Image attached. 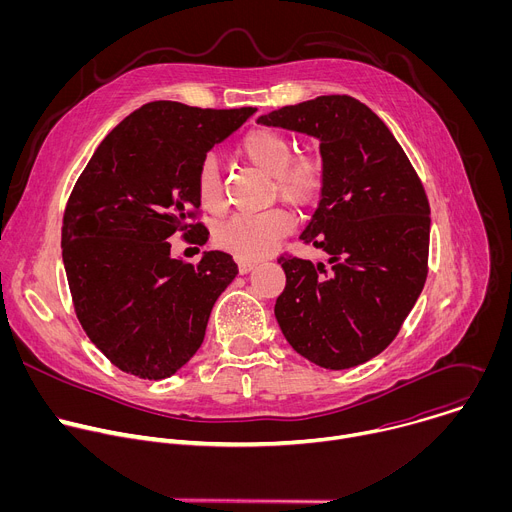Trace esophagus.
<instances>
[{"mask_svg":"<svg viewBox=\"0 0 512 512\" xmlns=\"http://www.w3.org/2000/svg\"><path fill=\"white\" fill-rule=\"evenodd\" d=\"M237 265H239V273L245 275L255 267V261H237Z\"/></svg>","mask_w":512,"mask_h":512,"instance_id":"obj_1","label":"esophagus"}]
</instances>
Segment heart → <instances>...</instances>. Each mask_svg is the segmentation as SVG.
I'll return each instance as SVG.
<instances>
[{"instance_id":"obj_1","label":"heart","mask_w":512,"mask_h":512,"mask_svg":"<svg viewBox=\"0 0 512 512\" xmlns=\"http://www.w3.org/2000/svg\"><path fill=\"white\" fill-rule=\"evenodd\" d=\"M239 154L271 176V194L302 210L318 200L326 184V162L318 152L294 154V141L271 127H255L239 141ZM196 198L206 212L225 206L221 174L212 160L200 162L194 178ZM289 216L281 208L235 214L214 231V245L239 261H255L289 233Z\"/></svg>"}]
</instances>
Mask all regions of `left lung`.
Listing matches in <instances>:
<instances>
[{"mask_svg":"<svg viewBox=\"0 0 512 512\" xmlns=\"http://www.w3.org/2000/svg\"><path fill=\"white\" fill-rule=\"evenodd\" d=\"M320 139L322 200L300 239L330 267L279 257L285 289L275 318L298 354L330 371L381 354L427 277L429 202L389 127L348 95H324L257 119Z\"/></svg>","mask_w":512,"mask_h":512,"instance_id":"8db88e82","label":"left lung"}]
</instances>
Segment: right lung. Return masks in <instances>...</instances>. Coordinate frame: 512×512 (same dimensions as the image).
Masks as SVG:
<instances>
[{
	"mask_svg": "<svg viewBox=\"0 0 512 512\" xmlns=\"http://www.w3.org/2000/svg\"><path fill=\"white\" fill-rule=\"evenodd\" d=\"M257 109L145 103L95 150L62 218V261L77 318L127 375L172 377L204 340L210 310L239 269L206 251L198 265L170 255V237L204 245L194 178L216 143Z\"/></svg>",
	"mask_w": 512,
	"mask_h": 512,
	"instance_id": "1",
	"label": "right lung"
}]
</instances>
